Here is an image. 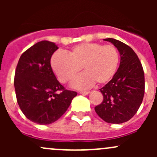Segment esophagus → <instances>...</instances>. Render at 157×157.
<instances>
[{
  "label": "esophagus",
  "instance_id": "34e87169",
  "mask_svg": "<svg viewBox=\"0 0 157 157\" xmlns=\"http://www.w3.org/2000/svg\"><path fill=\"white\" fill-rule=\"evenodd\" d=\"M80 93L82 95H88L89 93H90V92L89 91H81V92H80Z\"/></svg>",
  "mask_w": 157,
  "mask_h": 157
}]
</instances>
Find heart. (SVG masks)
Instances as JSON below:
<instances>
[{
  "label": "heart",
  "mask_w": 157,
  "mask_h": 157,
  "mask_svg": "<svg viewBox=\"0 0 157 157\" xmlns=\"http://www.w3.org/2000/svg\"><path fill=\"white\" fill-rule=\"evenodd\" d=\"M120 57L113 45L95 42L80 43L66 54L56 52L51 58V66L58 80L62 83L71 81L81 70L85 72L73 80L71 86L77 90L108 83L116 74Z\"/></svg>",
  "instance_id": "b5f03b06"
}]
</instances>
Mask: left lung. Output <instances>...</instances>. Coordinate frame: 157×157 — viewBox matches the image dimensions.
Instances as JSON below:
<instances>
[{
  "label": "left lung",
  "instance_id": "1",
  "mask_svg": "<svg viewBox=\"0 0 157 157\" xmlns=\"http://www.w3.org/2000/svg\"><path fill=\"white\" fill-rule=\"evenodd\" d=\"M103 40L116 47L121 60L116 74L100 89L103 101L95 107V111L106 122L121 124L131 119L141 105L144 95V73L138 57L131 47L112 38Z\"/></svg>",
  "mask_w": 157,
  "mask_h": 157
}]
</instances>
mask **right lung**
Wrapping results in <instances>:
<instances>
[{
    "label": "right lung",
    "mask_w": 157,
    "mask_h": 157,
    "mask_svg": "<svg viewBox=\"0 0 157 157\" xmlns=\"http://www.w3.org/2000/svg\"><path fill=\"white\" fill-rule=\"evenodd\" d=\"M58 47L41 41L20 56L16 68L14 87L17 102L33 122L49 124L61 118L77 95L58 82L51 67V58Z\"/></svg>",
    "instance_id": "obj_1"
}]
</instances>
